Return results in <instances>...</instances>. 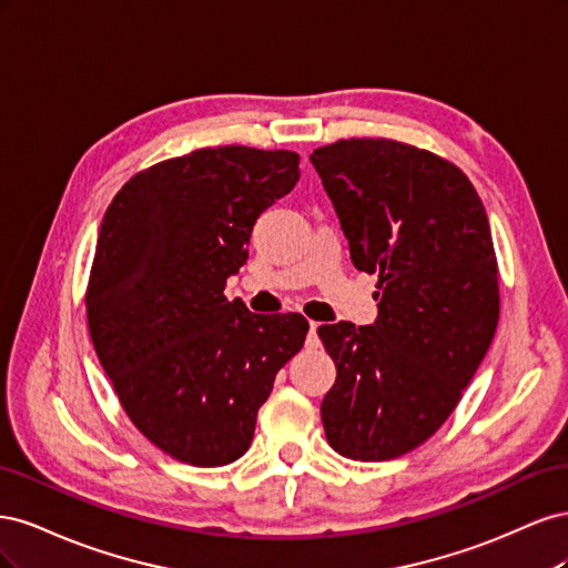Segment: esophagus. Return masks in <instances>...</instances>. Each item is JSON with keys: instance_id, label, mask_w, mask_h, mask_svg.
Listing matches in <instances>:
<instances>
[{"instance_id": "esophagus-1", "label": "esophagus", "mask_w": 568, "mask_h": 568, "mask_svg": "<svg viewBox=\"0 0 568 568\" xmlns=\"http://www.w3.org/2000/svg\"><path fill=\"white\" fill-rule=\"evenodd\" d=\"M317 322H311V332H307V346H311V348H317L320 346V336H317Z\"/></svg>"}]
</instances>
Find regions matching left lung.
<instances>
[{
  "mask_svg": "<svg viewBox=\"0 0 568 568\" xmlns=\"http://www.w3.org/2000/svg\"><path fill=\"white\" fill-rule=\"evenodd\" d=\"M353 265L379 272V317L317 329L336 365L322 400L332 448L395 459L432 438L469 386L500 317L484 203L457 165L382 136L311 153Z\"/></svg>",
  "mask_w": 568,
  "mask_h": 568,
  "instance_id": "left-lung-1",
  "label": "left lung"
}]
</instances>
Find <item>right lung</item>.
I'll return each mask as SVG.
<instances>
[{
  "instance_id": "obj_1",
  "label": "right lung",
  "mask_w": 568,
  "mask_h": 568,
  "mask_svg": "<svg viewBox=\"0 0 568 568\" xmlns=\"http://www.w3.org/2000/svg\"><path fill=\"white\" fill-rule=\"evenodd\" d=\"M298 161L196 149L136 173L101 220L84 294L97 357L132 424L184 464L242 457L274 376L303 348V315H255L222 294Z\"/></svg>"
}]
</instances>
